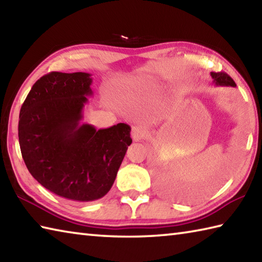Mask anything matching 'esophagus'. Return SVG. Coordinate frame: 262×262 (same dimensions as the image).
Listing matches in <instances>:
<instances>
[{
    "mask_svg": "<svg viewBox=\"0 0 262 262\" xmlns=\"http://www.w3.org/2000/svg\"><path fill=\"white\" fill-rule=\"evenodd\" d=\"M145 135H146V129H145L144 126H142V125L133 126V128H132V137L135 142L143 140Z\"/></svg>",
    "mask_w": 262,
    "mask_h": 262,
    "instance_id": "34e87169",
    "label": "esophagus"
}]
</instances>
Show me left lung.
<instances>
[{
  "label": "left lung",
  "mask_w": 262,
  "mask_h": 262,
  "mask_svg": "<svg viewBox=\"0 0 262 262\" xmlns=\"http://www.w3.org/2000/svg\"><path fill=\"white\" fill-rule=\"evenodd\" d=\"M213 79V84L217 86H233L235 87L236 84L235 81L230 78V76L226 73H211L210 74Z\"/></svg>",
  "instance_id": "obj_1"
}]
</instances>
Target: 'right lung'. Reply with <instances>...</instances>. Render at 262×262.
Instances as JSON below:
<instances>
[{"label": "right lung", "mask_w": 262, "mask_h": 262, "mask_svg": "<svg viewBox=\"0 0 262 262\" xmlns=\"http://www.w3.org/2000/svg\"><path fill=\"white\" fill-rule=\"evenodd\" d=\"M91 74L53 71L36 81L20 109L18 136L26 167L40 185L61 198L89 202L103 198L115 183L130 127L104 129L80 124Z\"/></svg>", "instance_id": "add662e5"}]
</instances>
